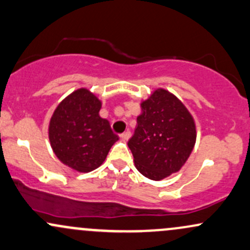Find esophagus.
<instances>
[{"mask_svg":"<svg viewBox=\"0 0 250 250\" xmlns=\"http://www.w3.org/2000/svg\"><path fill=\"white\" fill-rule=\"evenodd\" d=\"M130 136H131V133L129 130L125 131V133H122L121 135H120V137H121L123 141H127V140L130 139Z\"/></svg>","mask_w":250,"mask_h":250,"instance_id":"1","label":"esophagus"}]
</instances>
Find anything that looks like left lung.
Masks as SVG:
<instances>
[{
  "instance_id": "1",
  "label": "left lung",
  "mask_w": 250,
  "mask_h": 250,
  "mask_svg": "<svg viewBox=\"0 0 250 250\" xmlns=\"http://www.w3.org/2000/svg\"><path fill=\"white\" fill-rule=\"evenodd\" d=\"M141 109L128 147L137 170L160 181L179 171L188 160L196 141L195 122L183 103L165 89H156Z\"/></svg>"
}]
</instances>
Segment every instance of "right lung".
<instances>
[{
  "mask_svg": "<svg viewBox=\"0 0 250 250\" xmlns=\"http://www.w3.org/2000/svg\"><path fill=\"white\" fill-rule=\"evenodd\" d=\"M101 101L88 89L71 93L57 105L49 123V140L62 163L80 173L102 165L119 140L108 120L99 115Z\"/></svg>",
  "mask_w": 250,
  "mask_h": 250,
  "instance_id": "1",
  "label": "right lung"
}]
</instances>
